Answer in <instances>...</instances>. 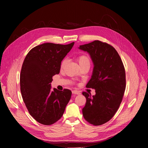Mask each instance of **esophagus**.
I'll return each mask as SVG.
<instances>
[{
  "label": "esophagus",
  "mask_w": 148,
  "mask_h": 148,
  "mask_svg": "<svg viewBox=\"0 0 148 148\" xmlns=\"http://www.w3.org/2000/svg\"><path fill=\"white\" fill-rule=\"evenodd\" d=\"M73 94H77V95H79L81 94V92L79 91H78V90H73L72 91Z\"/></svg>",
  "instance_id": "1"
}]
</instances>
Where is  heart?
Listing matches in <instances>:
<instances>
[{
    "instance_id": "1",
    "label": "heart",
    "mask_w": 148,
    "mask_h": 148,
    "mask_svg": "<svg viewBox=\"0 0 148 148\" xmlns=\"http://www.w3.org/2000/svg\"><path fill=\"white\" fill-rule=\"evenodd\" d=\"M77 61L79 63V64L80 65V66L86 64H90V57L86 54H80L79 56H78L77 57ZM67 62V59L64 58L63 59L61 62V65H60V67L61 69H63L64 67L66 64Z\"/></svg>"
}]
</instances>
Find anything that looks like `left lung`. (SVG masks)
Masks as SVG:
<instances>
[{"label":"left lung","mask_w":148,"mask_h":148,"mask_svg":"<svg viewBox=\"0 0 148 148\" xmlns=\"http://www.w3.org/2000/svg\"><path fill=\"white\" fill-rule=\"evenodd\" d=\"M87 51L94 62L91 79L86 87L95 90L96 94L82 92L86 98L83 116L95 126L109 121L118 111L126 88L125 70L116 50L110 45L99 40L79 46Z\"/></svg>","instance_id":"left-lung-1"}]
</instances>
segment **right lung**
<instances>
[{
    "label": "right lung",
    "instance_id": "obj_1",
    "mask_svg": "<svg viewBox=\"0 0 148 148\" xmlns=\"http://www.w3.org/2000/svg\"><path fill=\"white\" fill-rule=\"evenodd\" d=\"M74 45L43 43L31 49L24 60L20 91L29 114L40 123L50 125L58 121L71 98L70 90H51V82Z\"/></svg>",
    "mask_w": 148,
    "mask_h": 148
}]
</instances>
